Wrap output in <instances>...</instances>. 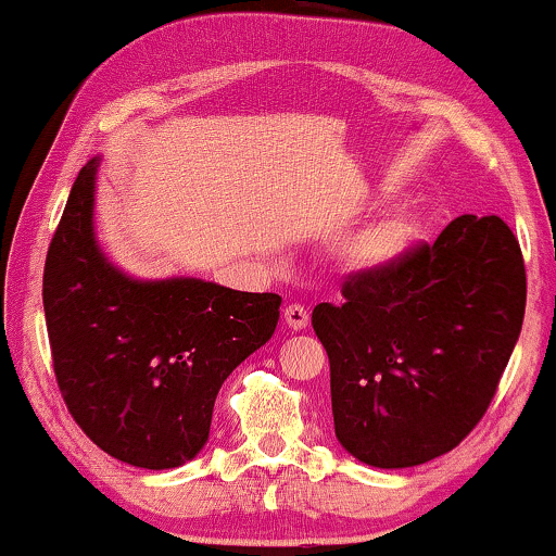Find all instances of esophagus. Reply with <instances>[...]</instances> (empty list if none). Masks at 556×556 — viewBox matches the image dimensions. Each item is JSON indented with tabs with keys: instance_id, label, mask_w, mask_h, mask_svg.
<instances>
[{
	"instance_id": "34e87169",
	"label": "esophagus",
	"mask_w": 556,
	"mask_h": 556,
	"mask_svg": "<svg viewBox=\"0 0 556 556\" xmlns=\"http://www.w3.org/2000/svg\"><path fill=\"white\" fill-rule=\"evenodd\" d=\"M307 320H311V315H307V311L302 305H290L285 311V323L292 330H302L307 326Z\"/></svg>"
}]
</instances>
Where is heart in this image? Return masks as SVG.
I'll list each match as a JSON object with an SVG mask.
<instances>
[{"mask_svg":"<svg viewBox=\"0 0 556 556\" xmlns=\"http://www.w3.org/2000/svg\"><path fill=\"white\" fill-rule=\"evenodd\" d=\"M418 220L410 210H392L377 217L359 233H354L343 243L341 258L349 269L362 274L384 271L395 266L407 254L410 243L416 241Z\"/></svg>","mask_w":556,"mask_h":556,"instance_id":"heart-1","label":"heart"}]
</instances>
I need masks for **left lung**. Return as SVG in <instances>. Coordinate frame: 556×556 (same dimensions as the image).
Returning <instances> with one entry per match:
<instances>
[{"instance_id":"obj_1","label":"left lung","mask_w":556,"mask_h":556,"mask_svg":"<svg viewBox=\"0 0 556 556\" xmlns=\"http://www.w3.org/2000/svg\"><path fill=\"white\" fill-rule=\"evenodd\" d=\"M343 298L313 311L339 444L379 469L452 452L521 336L526 269L513 230L497 215H462L390 269L351 277Z\"/></svg>"}]
</instances>
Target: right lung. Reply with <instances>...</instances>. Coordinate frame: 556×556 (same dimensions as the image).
<instances>
[{"instance_id": "obj_1", "label": "right lung", "mask_w": 556, "mask_h": 556, "mask_svg": "<svg viewBox=\"0 0 556 556\" xmlns=\"http://www.w3.org/2000/svg\"><path fill=\"white\" fill-rule=\"evenodd\" d=\"M76 177L43 271L61 395L81 431L125 465L174 469L210 439L230 371L271 339L282 298L197 277L138 279L94 230L97 172Z\"/></svg>"}]
</instances>
